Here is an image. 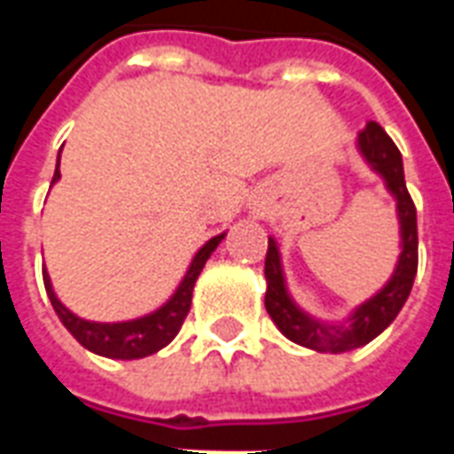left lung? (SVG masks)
I'll use <instances>...</instances> for the list:
<instances>
[{
    "label": "left lung",
    "instance_id": "left-lung-1",
    "mask_svg": "<svg viewBox=\"0 0 454 454\" xmlns=\"http://www.w3.org/2000/svg\"><path fill=\"white\" fill-rule=\"evenodd\" d=\"M362 155L370 162L374 172H380L387 189L396 197V211L401 223V255L391 279L384 285L380 294H374L370 301H364L360 309H355L345 325H331L316 321L306 316L299 306L289 299L279 262L277 243L270 238L265 257V309L275 325L292 342H299L304 348L318 352H348L362 348L387 328L396 318L401 306L406 304L413 286V277L419 270V228H416V207L406 189L403 179V162H401L399 148L387 136L377 121H370L360 130L357 138Z\"/></svg>",
    "mask_w": 454,
    "mask_h": 454
}]
</instances>
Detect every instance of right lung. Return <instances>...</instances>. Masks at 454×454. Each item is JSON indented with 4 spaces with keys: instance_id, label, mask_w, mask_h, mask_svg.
<instances>
[{
    "instance_id": "add662e5",
    "label": "right lung",
    "mask_w": 454,
    "mask_h": 454,
    "mask_svg": "<svg viewBox=\"0 0 454 454\" xmlns=\"http://www.w3.org/2000/svg\"><path fill=\"white\" fill-rule=\"evenodd\" d=\"M60 179V155H58V169H55L53 182ZM226 233L211 238L207 246L199 250L192 265H189L187 275L177 286V292L169 296L165 306H160L158 311L136 318V321H123V324H94V321H84L73 311H67L58 296H55L53 286H51V277L43 270V282L48 299L53 304L55 314L63 321V325L74 335V340L84 345L90 352L104 355V357H114V360H138V357H148L153 352L162 350L172 338L179 333V328L184 324L192 306V292H194V282L201 275V270L207 265L211 253L223 240Z\"/></svg>"
}]
</instances>
